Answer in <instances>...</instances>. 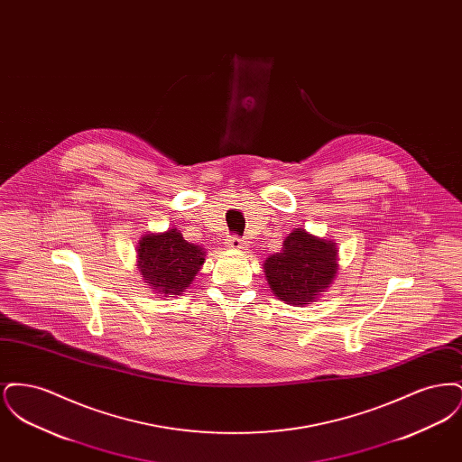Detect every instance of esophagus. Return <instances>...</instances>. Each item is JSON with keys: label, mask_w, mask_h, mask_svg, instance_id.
<instances>
[{"label": "esophagus", "mask_w": 462, "mask_h": 462, "mask_svg": "<svg viewBox=\"0 0 462 462\" xmlns=\"http://www.w3.org/2000/svg\"><path fill=\"white\" fill-rule=\"evenodd\" d=\"M225 244H226V247H230V249H242L244 239L237 237V236H230Z\"/></svg>", "instance_id": "obj_1"}]
</instances>
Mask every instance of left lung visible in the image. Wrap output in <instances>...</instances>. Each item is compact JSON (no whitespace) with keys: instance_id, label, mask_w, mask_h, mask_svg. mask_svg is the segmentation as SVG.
Masks as SVG:
<instances>
[{"instance_id":"1","label":"left lung","mask_w":462,"mask_h":462,"mask_svg":"<svg viewBox=\"0 0 462 462\" xmlns=\"http://www.w3.org/2000/svg\"><path fill=\"white\" fill-rule=\"evenodd\" d=\"M336 254L334 242L296 228L287 236L282 251L264 262L268 284L287 305H310L334 281L337 272Z\"/></svg>"}]
</instances>
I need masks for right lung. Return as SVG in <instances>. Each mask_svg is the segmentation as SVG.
Wrapping results in <instances>:
<instances>
[{
  "label": "right lung",
  "mask_w": 462,
  "mask_h": 462,
  "mask_svg": "<svg viewBox=\"0 0 462 462\" xmlns=\"http://www.w3.org/2000/svg\"><path fill=\"white\" fill-rule=\"evenodd\" d=\"M138 266L145 282L157 292L181 294L192 284L206 253L185 241L171 228L166 234H149L138 242Z\"/></svg>",
  "instance_id": "right-lung-1"
}]
</instances>
